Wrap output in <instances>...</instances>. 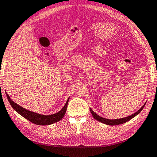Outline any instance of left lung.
Returning <instances> with one entry per match:
<instances>
[{
	"label": "left lung",
	"mask_w": 157,
	"mask_h": 157,
	"mask_svg": "<svg viewBox=\"0 0 157 157\" xmlns=\"http://www.w3.org/2000/svg\"><path fill=\"white\" fill-rule=\"evenodd\" d=\"M144 105H145V104H144L143 107H142L140 109L137 111V112L135 113V114L129 116V117L122 118V119H105V118H102V117H100L99 115L96 114L91 109H90V111L91 114H92V115H93V117H94V119L98 121L102 122V123H103V124H107V125H110V126H115V125H119V124H124V123H126V122L128 121H129V120H131V119H132V118L136 117V115L138 114L142 110H143V109L144 107Z\"/></svg>",
	"instance_id": "1"
}]
</instances>
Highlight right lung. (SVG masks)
Here are the masks:
<instances>
[{"instance_id":"add662e5","label":"right lung","mask_w":157,"mask_h":157,"mask_svg":"<svg viewBox=\"0 0 157 157\" xmlns=\"http://www.w3.org/2000/svg\"><path fill=\"white\" fill-rule=\"evenodd\" d=\"M7 98L9 101L10 104L12 107L17 112L19 113L21 116H22L23 117H25L26 119H27L31 121L33 124L40 125V126H45V125H50L52 124L55 122L59 121L61 120L62 118L64 117V116L66 113V111L67 109V105H68L69 99L67 101L66 104L64 106V107L59 111V112L56 113V114H52V115H41L37 113H34L32 112H30L27 109H25V108L20 107V105H18L17 104L14 103L13 100H11L10 98L9 97V95L6 93Z\"/></svg>"}]
</instances>
